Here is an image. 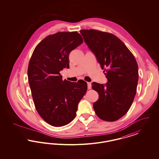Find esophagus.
Here are the masks:
<instances>
[{
	"label": "esophagus",
	"instance_id": "esophagus-1",
	"mask_svg": "<svg viewBox=\"0 0 159 159\" xmlns=\"http://www.w3.org/2000/svg\"><path fill=\"white\" fill-rule=\"evenodd\" d=\"M87 84H88V88L89 89H91V82H87Z\"/></svg>",
	"mask_w": 159,
	"mask_h": 159
}]
</instances>
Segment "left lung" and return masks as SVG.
Masks as SVG:
<instances>
[{
  "instance_id": "1",
  "label": "left lung",
  "mask_w": 159,
  "mask_h": 159,
  "mask_svg": "<svg viewBox=\"0 0 159 159\" xmlns=\"http://www.w3.org/2000/svg\"><path fill=\"white\" fill-rule=\"evenodd\" d=\"M80 32L108 79L106 84H92L99 94L93 104L95 112L103 120H117L128 111L136 95L139 76L136 60L121 40L111 33L93 29Z\"/></svg>"
}]
</instances>
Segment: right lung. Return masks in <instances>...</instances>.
Wrapping results in <instances>:
<instances>
[{
  "instance_id": "add662e5",
  "label": "right lung",
  "mask_w": 159,
  "mask_h": 159,
  "mask_svg": "<svg viewBox=\"0 0 159 159\" xmlns=\"http://www.w3.org/2000/svg\"><path fill=\"white\" fill-rule=\"evenodd\" d=\"M83 42L77 31L58 32L44 38L31 57L27 74L34 104L40 117L53 126L66 125L75 118L87 91L84 80L63 81L60 73L69 68V54Z\"/></svg>"
}]
</instances>
